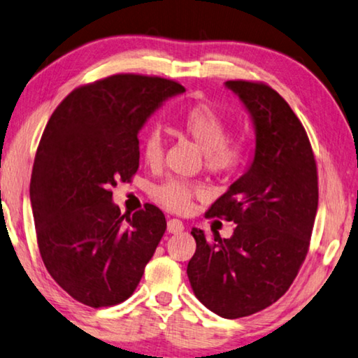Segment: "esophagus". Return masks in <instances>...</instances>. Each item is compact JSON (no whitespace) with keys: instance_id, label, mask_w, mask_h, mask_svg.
<instances>
[{"instance_id":"34e87169","label":"esophagus","mask_w":358,"mask_h":358,"mask_svg":"<svg viewBox=\"0 0 358 358\" xmlns=\"http://www.w3.org/2000/svg\"><path fill=\"white\" fill-rule=\"evenodd\" d=\"M168 231L171 234H179V232L184 231V222L178 217H173V220L168 221Z\"/></svg>"}]
</instances>
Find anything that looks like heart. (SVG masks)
Returning a JSON list of instances; mask_svg holds the SVG:
<instances>
[{
	"label": "heart",
	"mask_w": 358,
	"mask_h": 358,
	"mask_svg": "<svg viewBox=\"0 0 358 358\" xmlns=\"http://www.w3.org/2000/svg\"><path fill=\"white\" fill-rule=\"evenodd\" d=\"M178 129L190 137L203 155L205 168L216 174H232L243 168L250 155L248 137L236 134L227 136V122L213 106L195 103L178 117ZM142 157L150 166H157L163 158V138L158 131L147 134L142 143ZM153 199L176 213H189L194 200L206 195L201 184L184 179H166L155 185Z\"/></svg>",
	"instance_id": "heart-1"
}]
</instances>
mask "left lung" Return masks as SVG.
Segmentation results:
<instances>
[{
	"instance_id": "1",
	"label": "left lung",
	"mask_w": 358,
	"mask_h": 358,
	"mask_svg": "<svg viewBox=\"0 0 358 358\" xmlns=\"http://www.w3.org/2000/svg\"><path fill=\"white\" fill-rule=\"evenodd\" d=\"M257 129L252 166L205 213L234 221L229 239L194 227L187 276L196 299L224 318L262 312L291 287L310 248L318 171L308 136L265 82L227 80Z\"/></svg>"
}]
</instances>
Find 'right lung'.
<instances>
[{"instance_id": "right-lung-1", "label": "right lung", "mask_w": 358, "mask_h": 358, "mask_svg": "<svg viewBox=\"0 0 358 358\" xmlns=\"http://www.w3.org/2000/svg\"><path fill=\"white\" fill-rule=\"evenodd\" d=\"M184 90L158 76L115 74L72 90L46 124L30 179L38 250L50 276L87 307L131 297L166 231L152 203L121 215L111 189L136 176L147 117Z\"/></svg>"}]
</instances>
